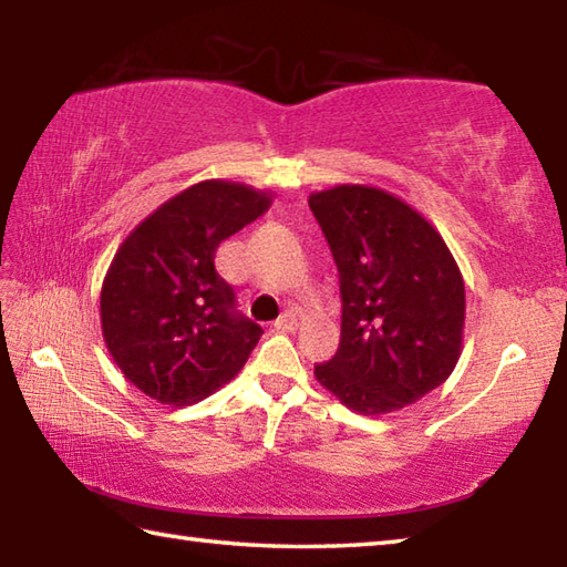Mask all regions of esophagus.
<instances>
[{"label":"esophagus","instance_id":"obj_1","mask_svg":"<svg viewBox=\"0 0 567 567\" xmlns=\"http://www.w3.org/2000/svg\"><path fill=\"white\" fill-rule=\"evenodd\" d=\"M297 324H300V322H297V315H295L292 310H290V312H285V315L275 322V327L280 329V332H295Z\"/></svg>","mask_w":567,"mask_h":567}]
</instances>
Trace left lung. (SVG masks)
I'll return each instance as SVG.
<instances>
[{
  "label": "left lung",
  "mask_w": 567,
  "mask_h": 567,
  "mask_svg": "<svg viewBox=\"0 0 567 567\" xmlns=\"http://www.w3.org/2000/svg\"><path fill=\"white\" fill-rule=\"evenodd\" d=\"M342 292V337L315 377L362 416L416 404L454 372L466 287L441 233L374 185L342 183L310 195Z\"/></svg>",
  "instance_id": "left-lung-1"
}]
</instances>
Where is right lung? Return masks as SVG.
Returning <instances> with one entry per match:
<instances>
[{
    "label": "right lung",
    "mask_w": 567,
    "mask_h": 567,
    "mask_svg": "<svg viewBox=\"0 0 567 567\" xmlns=\"http://www.w3.org/2000/svg\"><path fill=\"white\" fill-rule=\"evenodd\" d=\"M270 205V190L200 181L121 243L101 285V334L123 377L146 396L195 404L248 362L262 329L235 315L215 250Z\"/></svg>",
    "instance_id": "right-lung-1"
}]
</instances>
